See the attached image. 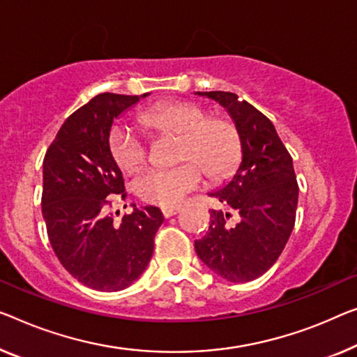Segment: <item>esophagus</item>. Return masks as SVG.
I'll list each match as a JSON object with an SVG mask.
<instances>
[{
	"label": "esophagus",
	"mask_w": 357,
	"mask_h": 357,
	"mask_svg": "<svg viewBox=\"0 0 357 357\" xmlns=\"http://www.w3.org/2000/svg\"><path fill=\"white\" fill-rule=\"evenodd\" d=\"M179 211V206H163L162 208V215L165 218H172L176 215V213Z\"/></svg>",
	"instance_id": "obj_1"
}]
</instances>
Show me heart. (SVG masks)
Masks as SVG:
<instances>
[{"instance_id":"b5f03b06","label":"heart","mask_w":357,"mask_h":357,"mask_svg":"<svg viewBox=\"0 0 357 357\" xmlns=\"http://www.w3.org/2000/svg\"><path fill=\"white\" fill-rule=\"evenodd\" d=\"M141 120L153 132L181 135L179 157L199 162L213 178L226 174L236 165L241 141L229 120L208 116L206 110L190 102H168L149 107ZM115 163L123 172H132L144 163L147 146L144 137L130 123H120L110 136ZM204 172L195 162L173 168H147L135 181L142 200L160 206L178 205L190 190L199 188Z\"/></svg>"}]
</instances>
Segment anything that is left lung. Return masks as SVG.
I'll return each instance as SVG.
<instances>
[{
  "mask_svg": "<svg viewBox=\"0 0 357 357\" xmlns=\"http://www.w3.org/2000/svg\"><path fill=\"white\" fill-rule=\"evenodd\" d=\"M222 105L236 125L242 160L236 173L210 192L222 208L211 210L210 227L195 241L197 257L220 278L250 282L280 257L295 226L298 184L294 160L268 116L237 94L195 93ZM238 215L236 225L227 221Z\"/></svg>",
  "mask_w": 357,
  "mask_h": 357,
  "instance_id": "left-lung-1",
  "label": "left lung"
}]
</instances>
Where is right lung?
<instances>
[{
  "label": "right lung",
  "mask_w": 357,
  "mask_h": 357,
  "mask_svg": "<svg viewBox=\"0 0 357 357\" xmlns=\"http://www.w3.org/2000/svg\"><path fill=\"white\" fill-rule=\"evenodd\" d=\"M102 93L68 116L43 162V218L61 264L78 282L119 291L144 273L163 222L157 206L132 204L115 225L110 199H125L123 174L110 151L115 120L147 98Z\"/></svg>",
  "instance_id": "1"
}]
</instances>
